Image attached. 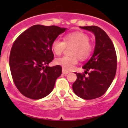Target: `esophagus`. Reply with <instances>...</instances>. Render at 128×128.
Wrapping results in <instances>:
<instances>
[{"mask_svg":"<svg viewBox=\"0 0 128 128\" xmlns=\"http://www.w3.org/2000/svg\"><path fill=\"white\" fill-rule=\"evenodd\" d=\"M62 73L64 74H68V73H69V70H67L66 69H62Z\"/></svg>","mask_w":128,"mask_h":128,"instance_id":"obj_1","label":"esophagus"}]
</instances>
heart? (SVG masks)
<instances>
[{"mask_svg":"<svg viewBox=\"0 0 128 128\" xmlns=\"http://www.w3.org/2000/svg\"><path fill=\"white\" fill-rule=\"evenodd\" d=\"M89 37L82 32L68 33L64 37V41L56 38L52 41L51 48L56 55H60L66 46H73L71 49L72 56H64L56 58L55 62L66 69H71L78 63V57L85 60L91 56L93 52V45L89 41Z\"/></svg>","mask_w":128,"mask_h":128,"instance_id":"1","label":"heart"}]
</instances>
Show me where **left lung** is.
<instances>
[{
	"instance_id": "8db88e82",
	"label": "left lung",
	"mask_w": 128,
	"mask_h": 128,
	"mask_svg": "<svg viewBox=\"0 0 128 128\" xmlns=\"http://www.w3.org/2000/svg\"><path fill=\"white\" fill-rule=\"evenodd\" d=\"M80 28L94 33L96 44L92 57L82 67L86 70L85 73L75 72L77 79L72 89L79 97L92 100L102 96L113 82L116 72L117 56L113 42L102 28L96 26ZM87 73L89 76L86 77Z\"/></svg>"
}]
</instances>
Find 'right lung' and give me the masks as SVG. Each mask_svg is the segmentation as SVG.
I'll use <instances>...</instances> for the list:
<instances>
[{
    "label": "right lung",
    "instance_id": "1",
    "mask_svg": "<svg viewBox=\"0 0 128 128\" xmlns=\"http://www.w3.org/2000/svg\"><path fill=\"white\" fill-rule=\"evenodd\" d=\"M65 30L57 26L36 24L13 43L9 57L10 72L16 87L26 97L38 100L53 90L62 68L46 65L54 59L52 41Z\"/></svg>",
    "mask_w": 128,
    "mask_h": 128
}]
</instances>
